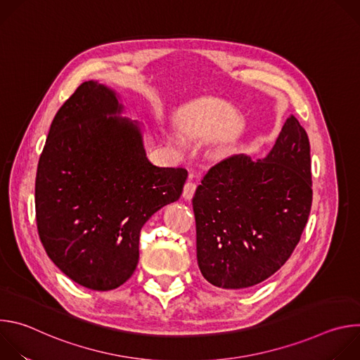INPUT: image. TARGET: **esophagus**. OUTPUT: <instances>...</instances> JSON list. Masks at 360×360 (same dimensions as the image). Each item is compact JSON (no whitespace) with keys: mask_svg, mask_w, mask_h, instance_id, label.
<instances>
[{"mask_svg":"<svg viewBox=\"0 0 360 360\" xmlns=\"http://www.w3.org/2000/svg\"><path fill=\"white\" fill-rule=\"evenodd\" d=\"M192 178H193V175H191L189 181H188V182L185 184V186H184V193H182V196H184L185 199H191V198L193 196V193H195L196 184H195V181H192Z\"/></svg>","mask_w":360,"mask_h":360,"instance_id":"34e87169","label":"esophagus"}]
</instances>
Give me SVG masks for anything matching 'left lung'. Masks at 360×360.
<instances>
[{
	"label": "left lung",
	"mask_w": 360,
	"mask_h": 360,
	"mask_svg": "<svg viewBox=\"0 0 360 360\" xmlns=\"http://www.w3.org/2000/svg\"><path fill=\"white\" fill-rule=\"evenodd\" d=\"M311 145L290 115L265 158L245 153L214 165L192 199L202 276L245 289L289 259L312 207Z\"/></svg>",
	"instance_id": "left-lung-1"
}]
</instances>
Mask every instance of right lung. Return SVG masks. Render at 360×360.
Masks as SVG:
<instances>
[{"instance_id": "obj_1", "label": "right lung", "mask_w": 360, "mask_h": 360, "mask_svg": "<svg viewBox=\"0 0 360 360\" xmlns=\"http://www.w3.org/2000/svg\"><path fill=\"white\" fill-rule=\"evenodd\" d=\"M120 95L85 81L51 124L35 179L39 239L78 285L111 290L139 259L143 224L179 199L188 172L152 165L142 127L122 118Z\"/></svg>"}]
</instances>
